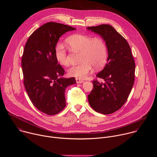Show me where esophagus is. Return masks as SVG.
I'll return each instance as SVG.
<instances>
[{
    "label": "esophagus",
    "mask_w": 157,
    "mask_h": 157,
    "mask_svg": "<svg viewBox=\"0 0 157 157\" xmlns=\"http://www.w3.org/2000/svg\"><path fill=\"white\" fill-rule=\"evenodd\" d=\"M76 82L78 84V83H82L84 81H83V80H82V79H79V78H76Z\"/></svg>",
    "instance_id": "1"
}]
</instances>
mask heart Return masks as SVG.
<instances>
[{
    "label": "heart",
    "mask_w": 157,
    "mask_h": 157,
    "mask_svg": "<svg viewBox=\"0 0 157 157\" xmlns=\"http://www.w3.org/2000/svg\"><path fill=\"white\" fill-rule=\"evenodd\" d=\"M66 43L73 51L81 53V63L72 66L68 70L70 76L85 78L92 71L93 66L96 69H100L106 63L108 50L105 42L101 38L76 34L69 36ZM55 55L59 64L65 66L68 65L65 48L62 44H58Z\"/></svg>",
    "instance_id": "obj_1"
}]
</instances>
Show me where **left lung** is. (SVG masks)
Returning a JSON list of instances; mask_svg holds the SVG:
<instances>
[{"label":"left lung","mask_w":157,"mask_h":157,"mask_svg":"<svg viewBox=\"0 0 157 157\" xmlns=\"http://www.w3.org/2000/svg\"><path fill=\"white\" fill-rule=\"evenodd\" d=\"M87 29L99 35L108 50L107 63L96 75L105 82L93 81L88 101L98 113L110 114L121 109L127 100L134 83L136 64L128 42L114 27L102 24Z\"/></svg>","instance_id":"1"}]
</instances>
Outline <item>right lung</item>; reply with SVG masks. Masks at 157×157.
<instances>
[{
	"label": "right lung",
	"mask_w": 157,
	"mask_h": 157,
	"mask_svg": "<svg viewBox=\"0 0 157 157\" xmlns=\"http://www.w3.org/2000/svg\"><path fill=\"white\" fill-rule=\"evenodd\" d=\"M75 30L48 22L33 32L24 47L21 68L26 91L33 104L48 115L56 114L65 107V89L76 82L75 78L63 77L64 70L55 55L59 37Z\"/></svg>",
	"instance_id": "obj_1"
}]
</instances>
